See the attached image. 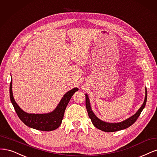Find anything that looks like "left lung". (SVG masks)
Segmentation results:
<instances>
[{
	"label": "left lung",
	"instance_id": "left-lung-1",
	"mask_svg": "<svg viewBox=\"0 0 157 157\" xmlns=\"http://www.w3.org/2000/svg\"><path fill=\"white\" fill-rule=\"evenodd\" d=\"M147 90L145 89V100L143 105H141L140 109L137 111V112L135 114V115L132 116L129 118H128V119H126V121H124L119 123H108V122H105L99 120V118L94 115V113L92 111L87 94H86V110L88 114V116L90 118V119H91L92 122L93 123V124L95 127L98 128L99 130L106 132H117L118 130L126 129V128L132 125L136 121V120L140 117L141 111H143V109L145 107L146 102H147Z\"/></svg>",
	"mask_w": 157,
	"mask_h": 157
}]
</instances>
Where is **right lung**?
Wrapping results in <instances>:
<instances>
[{
  "mask_svg": "<svg viewBox=\"0 0 157 157\" xmlns=\"http://www.w3.org/2000/svg\"><path fill=\"white\" fill-rule=\"evenodd\" d=\"M12 85V80H11L10 84V97L18 117L27 126L41 131L54 130L60 126L63 118L66 107L73 95L78 90L77 88H75L66 93L53 112L48 114H29L21 110L14 100Z\"/></svg>",
  "mask_w": 157,
  "mask_h": 157,
  "instance_id": "right-lung-1",
  "label": "right lung"
}]
</instances>
